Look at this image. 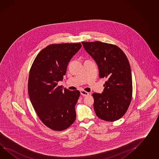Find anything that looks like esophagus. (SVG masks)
I'll return each mask as SVG.
<instances>
[{
    "label": "esophagus",
    "mask_w": 159,
    "mask_h": 159,
    "mask_svg": "<svg viewBox=\"0 0 159 159\" xmlns=\"http://www.w3.org/2000/svg\"><path fill=\"white\" fill-rule=\"evenodd\" d=\"M80 93H81V95H83L84 97L88 96L89 95V93L88 92L85 91L84 90H81V91H80Z\"/></svg>",
    "instance_id": "obj_1"
}]
</instances>
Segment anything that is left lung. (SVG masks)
I'll return each mask as SVG.
<instances>
[{
  "label": "left lung",
  "mask_w": 159,
  "mask_h": 159,
  "mask_svg": "<svg viewBox=\"0 0 159 159\" xmlns=\"http://www.w3.org/2000/svg\"><path fill=\"white\" fill-rule=\"evenodd\" d=\"M81 43L97 62L99 77L107 79L102 93L93 94L96 115L108 122L118 120L127 111L132 101V73L128 58L116 45L100 41Z\"/></svg>",
  "instance_id": "left-lung-1"
}]
</instances>
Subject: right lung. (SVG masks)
Listing matches in <instances>:
<instances>
[{"label": "right lung", "mask_w": 159, "mask_h": 159, "mask_svg": "<svg viewBox=\"0 0 159 159\" xmlns=\"http://www.w3.org/2000/svg\"><path fill=\"white\" fill-rule=\"evenodd\" d=\"M81 47L80 43L51 44L40 51L30 70L28 93L31 104L43 124L55 131L66 130L76 120L75 107L80 92L63 89L57 84Z\"/></svg>", "instance_id": "obj_1"}]
</instances>
